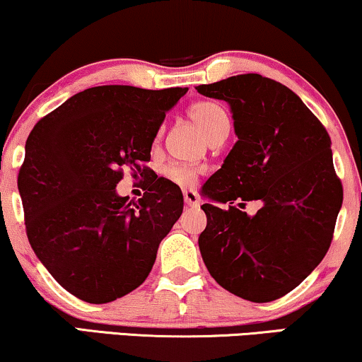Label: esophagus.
<instances>
[{
    "mask_svg": "<svg viewBox=\"0 0 362 362\" xmlns=\"http://www.w3.org/2000/svg\"><path fill=\"white\" fill-rule=\"evenodd\" d=\"M184 200H185L187 207H199V205H200L199 195H197V192L192 190V189L184 190Z\"/></svg>",
    "mask_w": 362,
    "mask_h": 362,
    "instance_id": "esophagus-1",
    "label": "esophagus"
}]
</instances>
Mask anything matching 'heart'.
Listing matches in <instances>:
<instances>
[{"mask_svg": "<svg viewBox=\"0 0 362 362\" xmlns=\"http://www.w3.org/2000/svg\"><path fill=\"white\" fill-rule=\"evenodd\" d=\"M189 115L197 125L204 130L207 139L212 141L221 136L222 134H228L230 128V120H228L227 110L222 105L215 102H197L189 107ZM200 168L192 165H180V163H170L163 168V175L173 184L182 187H190L195 184L197 177H199Z\"/></svg>", "mask_w": 362, "mask_h": 362, "instance_id": "obj_1", "label": "heart"}]
</instances>
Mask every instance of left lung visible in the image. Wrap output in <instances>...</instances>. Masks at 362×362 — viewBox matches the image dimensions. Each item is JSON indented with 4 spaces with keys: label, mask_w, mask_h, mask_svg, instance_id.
Listing matches in <instances>:
<instances>
[{
    "label": "left lung",
    "mask_w": 362,
    "mask_h": 362,
    "mask_svg": "<svg viewBox=\"0 0 362 362\" xmlns=\"http://www.w3.org/2000/svg\"><path fill=\"white\" fill-rule=\"evenodd\" d=\"M234 113V148L205 182L199 237L210 276L252 303L296 289L329 250L342 204L331 136L294 91L257 73L197 86ZM260 199L255 216L241 210Z\"/></svg>",
    "instance_id": "obj_1"
}]
</instances>
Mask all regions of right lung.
<instances>
[{"instance_id":"obj_1","label":"right lung","mask_w":362,"mask_h":362,"mask_svg":"<svg viewBox=\"0 0 362 362\" xmlns=\"http://www.w3.org/2000/svg\"><path fill=\"white\" fill-rule=\"evenodd\" d=\"M187 90L93 86L41 118L26 140L18 173L26 235L54 281L85 303L136 289L180 217V189L145 163L165 112ZM125 170L148 177L134 204L115 190Z\"/></svg>"}]
</instances>
